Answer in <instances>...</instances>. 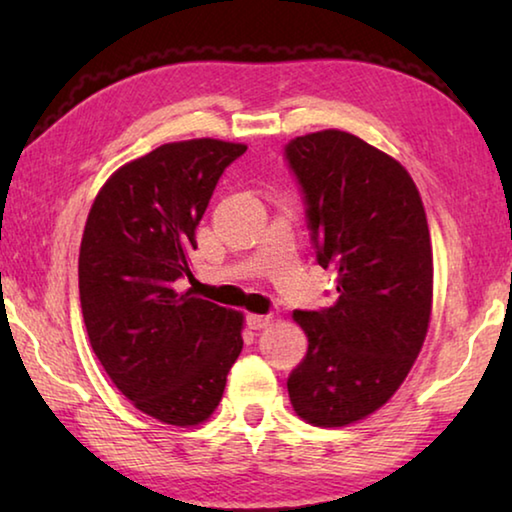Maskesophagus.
<instances>
[{"label": "esophagus", "instance_id": "1", "mask_svg": "<svg viewBox=\"0 0 512 512\" xmlns=\"http://www.w3.org/2000/svg\"><path fill=\"white\" fill-rule=\"evenodd\" d=\"M271 323H273L271 316H259V314L246 316V325H248L250 329H264V327H268Z\"/></svg>", "mask_w": 512, "mask_h": 512}]
</instances>
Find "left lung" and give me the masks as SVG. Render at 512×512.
Wrapping results in <instances>:
<instances>
[{"label": "left lung", "instance_id": "obj_1", "mask_svg": "<svg viewBox=\"0 0 512 512\" xmlns=\"http://www.w3.org/2000/svg\"><path fill=\"white\" fill-rule=\"evenodd\" d=\"M316 262L336 273V302L293 311L309 348L287 379L296 413L343 427L391 400L427 336L433 257L418 187L400 162L343 131L284 146Z\"/></svg>", "mask_w": 512, "mask_h": 512}]
</instances>
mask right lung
Segmentation results:
<instances>
[{
    "mask_svg": "<svg viewBox=\"0 0 512 512\" xmlns=\"http://www.w3.org/2000/svg\"><path fill=\"white\" fill-rule=\"evenodd\" d=\"M244 144H162L112 173L94 198L79 293L94 354L137 409L194 427L219 406L244 339L239 311L178 293L192 280L196 225Z\"/></svg>",
    "mask_w": 512,
    "mask_h": 512,
    "instance_id": "1",
    "label": "right lung"
}]
</instances>
